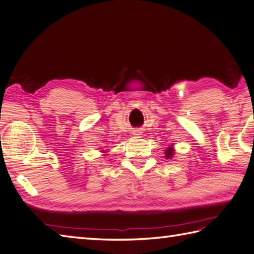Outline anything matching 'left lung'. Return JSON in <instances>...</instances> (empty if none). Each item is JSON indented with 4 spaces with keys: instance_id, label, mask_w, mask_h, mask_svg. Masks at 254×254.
Here are the masks:
<instances>
[{
    "instance_id": "8db88e82",
    "label": "left lung",
    "mask_w": 254,
    "mask_h": 254,
    "mask_svg": "<svg viewBox=\"0 0 254 254\" xmlns=\"http://www.w3.org/2000/svg\"><path fill=\"white\" fill-rule=\"evenodd\" d=\"M174 155H175V147H174V145L168 146L165 150V157L167 160H171Z\"/></svg>"
}]
</instances>
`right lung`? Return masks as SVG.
Returning a JSON list of instances; mask_svg holds the SVG:
<instances>
[{
	"label": "right lung",
	"instance_id": "obj_1",
	"mask_svg": "<svg viewBox=\"0 0 254 254\" xmlns=\"http://www.w3.org/2000/svg\"><path fill=\"white\" fill-rule=\"evenodd\" d=\"M101 152H102V153H107L106 150H101ZM104 155H107V154H104Z\"/></svg>",
	"mask_w": 254,
	"mask_h": 254
}]
</instances>
